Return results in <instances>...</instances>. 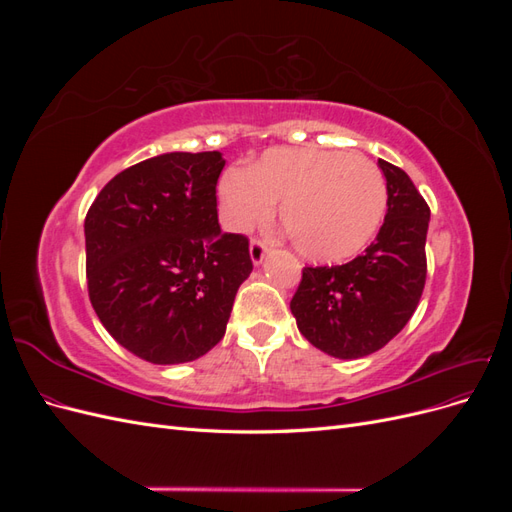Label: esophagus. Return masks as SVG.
<instances>
[{
  "label": "esophagus",
  "mask_w": 512,
  "mask_h": 512,
  "mask_svg": "<svg viewBox=\"0 0 512 512\" xmlns=\"http://www.w3.org/2000/svg\"><path fill=\"white\" fill-rule=\"evenodd\" d=\"M250 256H252L254 265H260V262L265 260V256H267V243L260 241V239H252L250 241Z\"/></svg>",
  "instance_id": "1"
}]
</instances>
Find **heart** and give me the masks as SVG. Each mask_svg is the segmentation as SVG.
<instances>
[{
	"mask_svg": "<svg viewBox=\"0 0 512 512\" xmlns=\"http://www.w3.org/2000/svg\"><path fill=\"white\" fill-rule=\"evenodd\" d=\"M220 207L232 230L265 224L275 203L297 252L316 262H342L374 241L389 207L382 170L348 151L269 149L250 166L226 168Z\"/></svg>",
	"mask_w": 512,
	"mask_h": 512,
	"instance_id": "b5f03b06",
	"label": "heart"
}]
</instances>
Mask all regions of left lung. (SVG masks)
I'll use <instances>...</instances> for the list:
<instances>
[{
	"mask_svg": "<svg viewBox=\"0 0 512 512\" xmlns=\"http://www.w3.org/2000/svg\"><path fill=\"white\" fill-rule=\"evenodd\" d=\"M389 209L376 241L346 265L305 267L290 309L309 344L335 359H361L406 327L427 280L429 205L412 179L378 160Z\"/></svg>",
	"mask_w": 512,
	"mask_h": 512,
	"instance_id": "obj_1",
	"label": "left lung"
}]
</instances>
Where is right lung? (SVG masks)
<instances>
[{"label":"right lung","instance_id":"obj_1","mask_svg":"<svg viewBox=\"0 0 512 512\" xmlns=\"http://www.w3.org/2000/svg\"><path fill=\"white\" fill-rule=\"evenodd\" d=\"M224 164L220 151L149 158L115 175L87 211L89 301L115 342L149 363L207 354L252 273L250 239L218 222Z\"/></svg>","mask_w":512,"mask_h":512}]
</instances>
